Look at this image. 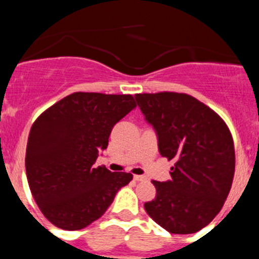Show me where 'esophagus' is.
<instances>
[{
  "mask_svg": "<svg viewBox=\"0 0 259 259\" xmlns=\"http://www.w3.org/2000/svg\"><path fill=\"white\" fill-rule=\"evenodd\" d=\"M134 181H137V182L146 181V177H143V176H137V174H135V176H134Z\"/></svg>",
  "mask_w": 259,
  "mask_h": 259,
  "instance_id": "34e87169",
  "label": "esophagus"
}]
</instances>
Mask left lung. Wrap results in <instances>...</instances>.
<instances>
[{
    "label": "left lung",
    "instance_id": "left-lung-1",
    "mask_svg": "<svg viewBox=\"0 0 259 259\" xmlns=\"http://www.w3.org/2000/svg\"><path fill=\"white\" fill-rule=\"evenodd\" d=\"M135 99L157 133L161 156L174 160L171 181H152L156 197L144 209L170 234L200 231L220 213L231 190V132L218 113L185 93H143Z\"/></svg>",
    "mask_w": 259,
    "mask_h": 259
}]
</instances>
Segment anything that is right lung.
Segmentation results:
<instances>
[{"label": "right lung", "instance_id": "1", "mask_svg": "<svg viewBox=\"0 0 259 259\" xmlns=\"http://www.w3.org/2000/svg\"><path fill=\"white\" fill-rule=\"evenodd\" d=\"M137 104L130 94L77 92L49 107L33 122L25 152L32 196L46 220L76 231L101 218L132 173L94 166L111 130Z\"/></svg>", "mask_w": 259, "mask_h": 259}]
</instances>
